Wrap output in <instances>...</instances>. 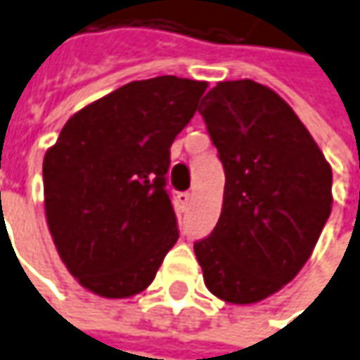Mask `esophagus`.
Listing matches in <instances>:
<instances>
[{
  "instance_id": "1",
  "label": "esophagus",
  "mask_w": 360,
  "mask_h": 360,
  "mask_svg": "<svg viewBox=\"0 0 360 360\" xmlns=\"http://www.w3.org/2000/svg\"><path fill=\"white\" fill-rule=\"evenodd\" d=\"M177 200H179V204L183 206V208H187V206L191 204L193 195H191L189 191H183V193H179V195H177Z\"/></svg>"
}]
</instances>
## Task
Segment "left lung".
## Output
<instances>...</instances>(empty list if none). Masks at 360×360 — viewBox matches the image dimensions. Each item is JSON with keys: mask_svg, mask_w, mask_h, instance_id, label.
<instances>
[{"mask_svg": "<svg viewBox=\"0 0 360 360\" xmlns=\"http://www.w3.org/2000/svg\"><path fill=\"white\" fill-rule=\"evenodd\" d=\"M200 113L226 181L220 218L193 251L212 295L235 305L257 303L309 259L332 212V169L268 86L218 82Z\"/></svg>", "mask_w": 360, "mask_h": 360, "instance_id": "8db88e82", "label": "left lung"}]
</instances>
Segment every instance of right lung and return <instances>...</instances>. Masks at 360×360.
<instances>
[{
  "mask_svg": "<svg viewBox=\"0 0 360 360\" xmlns=\"http://www.w3.org/2000/svg\"><path fill=\"white\" fill-rule=\"evenodd\" d=\"M206 82H129L63 125L43 160L45 214L59 257L84 288L123 299L150 286L177 243L167 189L171 144Z\"/></svg>",
  "mask_w": 360,
  "mask_h": 360,
  "instance_id": "1",
  "label": "right lung"
}]
</instances>
